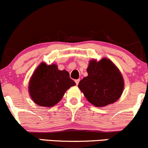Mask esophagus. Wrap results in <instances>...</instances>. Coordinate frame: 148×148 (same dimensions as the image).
<instances>
[{"instance_id": "esophagus-1", "label": "esophagus", "mask_w": 148, "mask_h": 148, "mask_svg": "<svg viewBox=\"0 0 148 148\" xmlns=\"http://www.w3.org/2000/svg\"><path fill=\"white\" fill-rule=\"evenodd\" d=\"M75 82L76 85H78L79 82H80V80H79V79H77V80H75Z\"/></svg>"}]
</instances>
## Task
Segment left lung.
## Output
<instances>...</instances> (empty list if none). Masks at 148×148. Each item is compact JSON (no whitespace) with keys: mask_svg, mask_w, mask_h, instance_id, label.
<instances>
[{"mask_svg":"<svg viewBox=\"0 0 148 148\" xmlns=\"http://www.w3.org/2000/svg\"><path fill=\"white\" fill-rule=\"evenodd\" d=\"M88 75L83 77L78 88L87 100L96 107H104L120 98L124 80L119 69L109 59L91 60L87 69Z\"/></svg>","mask_w":148,"mask_h":148,"instance_id":"left-lung-1","label":"left lung"}]
</instances>
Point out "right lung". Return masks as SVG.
Instances as JSON below:
<instances>
[{"instance_id":"1","label":"right lung","mask_w":148,"mask_h":148,"mask_svg":"<svg viewBox=\"0 0 148 148\" xmlns=\"http://www.w3.org/2000/svg\"><path fill=\"white\" fill-rule=\"evenodd\" d=\"M75 83L70 78L69 73L60 71L56 64L41 63L29 82V93L32 100L39 106L53 107Z\"/></svg>"}]
</instances>
